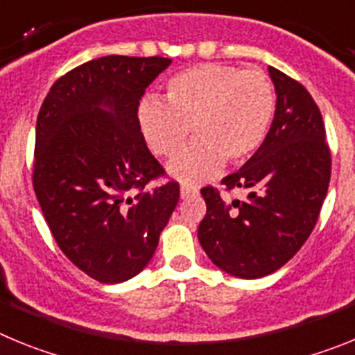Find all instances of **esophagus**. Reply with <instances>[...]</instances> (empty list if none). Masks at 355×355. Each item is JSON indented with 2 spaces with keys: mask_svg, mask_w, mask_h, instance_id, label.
Masks as SVG:
<instances>
[{
  "mask_svg": "<svg viewBox=\"0 0 355 355\" xmlns=\"http://www.w3.org/2000/svg\"><path fill=\"white\" fill-rule=\"evenodd\" d=\"M197 193V188L190 187V184H181V199H188Z\"/></svg>",
  "mask_w": 355,
  "mask_h": 355,
  "instance_id": "1",
  "label": "esophagus"
}]
</instances>
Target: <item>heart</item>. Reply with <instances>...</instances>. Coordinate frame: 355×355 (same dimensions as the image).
Listing matches in <instances>:
<instances>
[{
  "mask_svg": "<svg viewBox=\"0 0 355 355\" xmlns=\"http://www.w3.org/2000/svg\"><path fill=\"white\" fill-rule=\"evenodd\" d=\"M274 114V85L265 72L199 64L168 80L165 101L146 97L139 124L149 149L162 158L178 155L192 128L196 140L168 171L183 181H199L215 174L222 159L247 162L265 142Z\"/></svg>",
  "mask_w": 355,
  "mask_h": 355,
  "instance_id": "heart-1",
  "label": "heart"
}]
</instances>
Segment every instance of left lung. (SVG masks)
Returning a JSON list of instances; mask_svg holds the SVG:
<instances>
[{
	"instance_id": "8db88e82",
	"label": "left lung",
	"mask_w": 355,
	"mask_h": 355,
	"mask_svg": "<svg viewBox=\"0 0 355 355\" xmlns=\"http://www.w3.org/2000/svg\"><path fill=\"white\" fill-rule=\"evenodd\" d=\"M277 101L265 142L225 190H249L245 200L225 202L218 190H200L206 216L200 245L220 270L259 279L286 265L311 234L331 181V150L324 119L304 85L268 67Z\"/></svg>"
}]
</instances>
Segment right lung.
I'll return each mask as SVG.
<instances>
[{
  "mask_svg": "<svg viewBox=\"0 0 355 355\" xmlns=\"http://www.w3.org/2000/svg\"><path fill=\"white\" fill-rule=\"evenodd\" d=\"M163 56H101L53 83L35 130L33 190L62 252L105 284L150 261L180 200L139 124L144 92L171 65Z\"/></svg>",
  "mask_w": 355,
  "mask_h": 355,
  "instance_id": "add662e5",
  "label": "right lung"
}]
</instances>
